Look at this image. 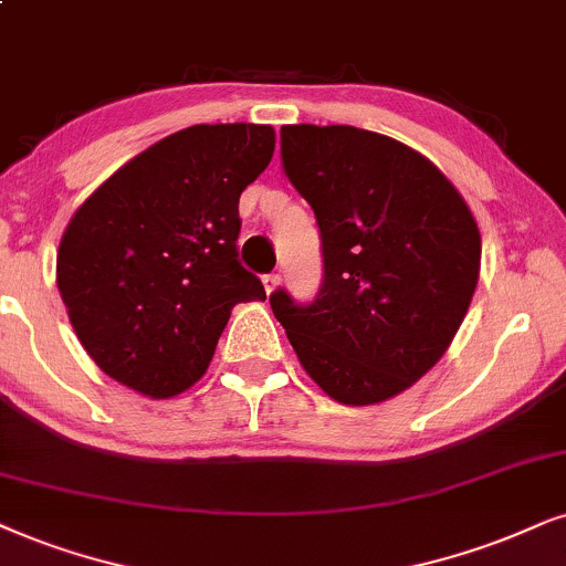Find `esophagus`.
<instances>
[{"instance_id": "esophagus-1", "label": "esophagus", "mask_w": 566, "mask_h": 566, "mask_svg": "<svg viewBox=\"0 0 566 566\" xmlns=\"http://www.w3.org/2000/svg\"><path fill=\"white\" fill-rule=\"evenodd\" d=\"M279 282H282V276H279V274L263 276V287H266V292H274L279 287Z\"/></svg>"}]
</instances>
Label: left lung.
<instances>
[{"label":"left lung","mask_w":566,"mask_h":566,"mask_svg":"<svg viewBox=\"0 0 566 566\" xmlns=\"http://www.w3.org/2000/svg\"><path fill=\"white\" fill-rule=\"evenodd\" d=\"M282 169L316 213L324 276L311 303L269 295L328 397L374 405L436 366L481 271V232L454 185L405 143L353 125H287Z\"/></svg>","instance_id":"left-lung-1"}]
</instances>
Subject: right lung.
I'll list each match as a JSON object with an SVG mask.
<instances>
[{
	"instance_id": "add662e5",
	"label": "right lung",
	"mask_w": 566,
	"mask_h": 566,
	"mask_svg": "<svg viewBox=\"0 0 566 566\" xmlns=\"http://www.w3.org/2000/svg\"><path fill=\"white\" fill-rule=\"evenodd\" d=\"M274 156L269 125H192L117 169L75 211L56 284L85 353L140 395L209 368L230 311L266 300L238 259L240 192Z\"/></svg>"
}]
</instances>
